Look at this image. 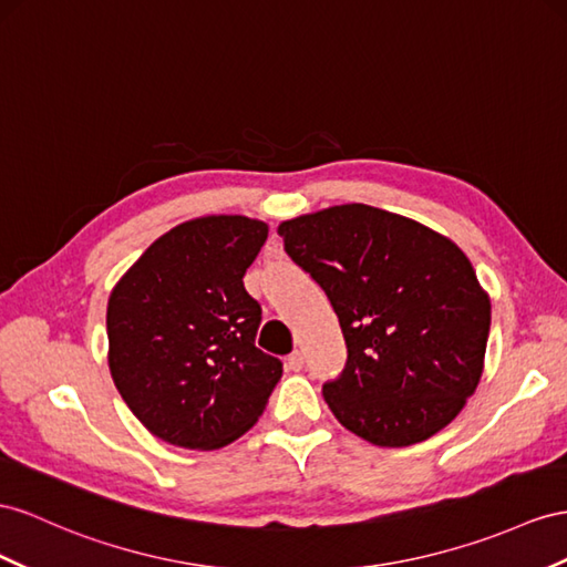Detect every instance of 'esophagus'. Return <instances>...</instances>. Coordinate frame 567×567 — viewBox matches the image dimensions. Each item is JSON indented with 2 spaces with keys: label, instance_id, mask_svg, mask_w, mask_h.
I'll use <instances>...</instances> for the list:
<instances>
[{
  "label": "esophagus",
  "instance_id": "esophagus-1",
  "mask_svg": "<svg viewBox=\"0 0 567 567\" xmlns=\"http://www.w3.org/2000/svg\"><path fill=\"white\" fill-rule=\"evenodd\" d=\"M287 369H292V371H301L303 369V354L299 350L287 357Z\"/></svg>",
  "mask_w": 567,
  "mask_h": 567
}]
</instances>
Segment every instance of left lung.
Instances as JSON below:
<instances>
[{
  "instance_id": "left-lung-1",
  "label": "left lung",
  "mask_w": 567,
  "mask_h": 567,
  "mask_svg": "<svg viewBox=\"0 0 567 567\" xmlns=\"http://www.w3.org/2000/svg\"><path fill=\"white\" fill-rule=\"evenodd\" d=\"M278 235L340 318L350 357L323 385L338 422L381 447L453 422L482 381L491 328L488 292L460 246L364 203L292 217Z\"/></svg>"
}]
</instances>
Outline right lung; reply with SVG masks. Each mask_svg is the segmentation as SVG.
Masks as SVG:
<instances>
[{
  "mask_svg": "<svg viewBox=\"0 0 567 567\" xmlns=\"http://www.w3.org/2000/svg\"><path fill=\"white\" fill-rule=\"evenodd\" d=\"M266 239L256 217H194L157 237L112 287V381L165 443L229 445L258 422L280 381V361L254 344L260 307L244 289Z\"/></svg>",
  "mask_w": 567,
  "mask_h": 567,
  "instance_id": "right-lung-1",
  "label": "right lung"
}]
</instances>
